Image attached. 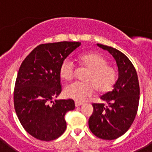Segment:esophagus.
I'll list each match as a JSON object with an SVG mask.
<instances>
[{"instance_id":"obj_1","label":"esophagus","mask_w":152,"mask_h":152,"mask_svg":"<svg viewBox=\"0 0 152 152\" xmlns=\"http://www.w3.org/2000/svg\"><path fill=\"white\" fill-rule=\"evenodd\" d=\"M84 103H81V102H79V101H75V106L76 107H80V106L83 105Z\"/></svg>"}]
</instances>
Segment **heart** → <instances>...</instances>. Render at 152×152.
Wrapping results in <instances>:
<instances>
[{
    "label": "heart",
    "instance_id": "1",
    "mask_svg": "<svg viewBox=\"0 0 152 152\" xmlns=\"http://www.w3.org/2000/svg\"><path fill=\"white\" fill-rule=\"evenodd\" d=\"M78 62L88 72L83 78L84 81H76L65 86L64 94L67 97L83 101L91 96L95 90L100 94H104L113 88L116 81V71L107 64V59L100 53L92 52L80 55ZM75 73V64L68 58L62 61L59 67L60 77L64 80H71Z\"/></svg>",
    "mask_w": 152,
    "mask_h": 152
}]
</instances>
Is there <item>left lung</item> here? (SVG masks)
I'll list each match as a JSON object with an SVG mask.
<instances>
[{"label": "left lung", "mask_w": 152, "mask_h": 152, "mask_svg": "<svg viewBox=\"0 0 152 152\" xmlns=\"http://www.w3.org/2000/svg\"><path fill=\"white\" fill-rule=\"evenodd\" d=\"M116 59L119 78L112 91L100 96L106 103H93L94 113L88 124L92 133L105 140H113L128 131L136 116L139 103V79L127 56L113 47L97 44Z\"/></svg>", "instance_id": "obj_1"}]
</instances>
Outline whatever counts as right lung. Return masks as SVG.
Instances as JSON below:
<instances>
[{"mask_svg": "<svg viewBox=\"0 0 152 152\" xmlns=\"http://www.w3.org/2000/svg\"><path fill=\"white\" fill-rule=\"evenodd\" d=\"M80 45L67 41L41 44L20 67L13 91L14 109L24 129L39 140H54L66 129L64 116L75 109V102L52 99L62 90L60 64Z\"/></svg>", "mask_w": 152, "mask_h": 152, "instance_id": "1", "label": "right lung"}]
</instances>
